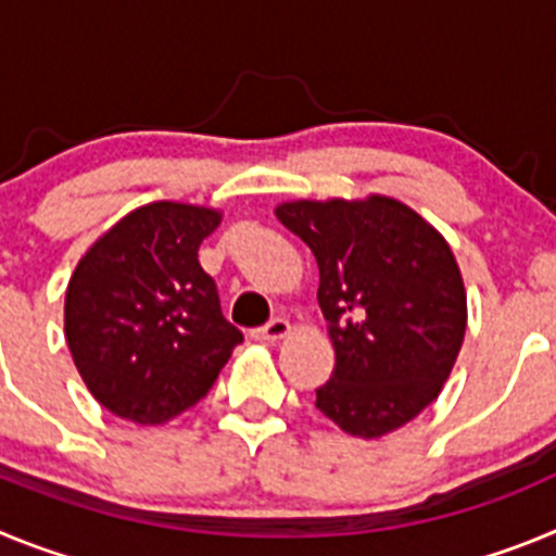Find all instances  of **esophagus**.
Wrapping results in <instances>:
<instances>
[{
	"label": "esophagus",
	"instance_id": "esophagus-1",
	"mask_svg": "<svg viewBox=\"0 0 556 556\" xmlns=\"http://www.w3.org/2000/svg\"><path fill=\"white\" fill-rule=\"evenodd\" d=\"M292 333V323L287 317H275L264 328H255L253 339H262V342H278V339L289 337Z\"/></svg>",
	"mask_w": 556,
	"mask_h": 556
}]
</instances>
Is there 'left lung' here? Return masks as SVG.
<instances>
[{"instance_id": "left-lung-1", "label": "left lung", "mask_w": 556, "mask_h": 556, "mask_svg": "<svg viewBox=\"0 0 556 556\" xmlns=\"http://www.w3.org/2000/svg\"><path fill=\"white\" fill-rule=\"evenodd\" d=\"M320 267L331 381L317 409L362 440L397 431L440 395L468 328V294L445 236L387 194L275 205Z\"/></svg>"}]
</instances>
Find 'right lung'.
I'll list each match as a JSON object with an SVG mask.
<instances>
[{
	"instance_id": "right-lung-1",
	"label": "right lung",
	"mask_w": 556,
	"mask_h": 556,
	"mask_svg": "<svg viewBox=\"0 0 556 556\" xmlns=\"http://www.w3.org/2000/svg\"><path fill=\"white\" fill-rule=\"evenodd\" d=\"M223 223L208 205L159 200L86 250L63 303L66 345L111 415L161 426L194 406L242 342L198 250Z\"/></svg>"
}]
</instances>
